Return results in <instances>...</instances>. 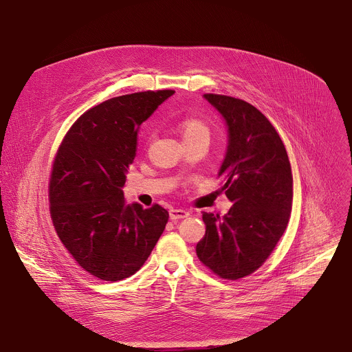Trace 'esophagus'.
Returning <instances> with one entry per match:
<instances>
[{
    "instance_id": "1",
    "label": "esophagus",
    "mask_w": 352,
    "mask_h": 352,
    "mask_svg": "<svg viewBox=\"0 0 352 352\" xmlns=\"http://www.w3.org/2000/svg\"><path fill=\"white\" fill-rule=\"evenodd\" d=\"M188 216H189V212L182 210V209H171L170 210L171 220H181V219H186Z\"/></svg>"
}]
</instances>
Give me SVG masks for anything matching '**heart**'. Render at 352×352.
<instances>
[{
    "label": "heart",
    "mask_w": 352,
    "mask_h": 352,
    "mask_svg": "<svg viewBox=\"0 0 352 352\" xmlns=\"http://www.w3.org/2000/svg\"><path fill=\"white\" fill-rule=\"evenodd\" d=\"M179 132L182 135V139H192L197 136H205L209 138V128L208 125L196 118H185L179 122Z\"/></svg>",
    "instance_id": "b5f03b06"
}]
</instances>
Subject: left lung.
I'll return each mask as SVG.
<instances>
[{"instance_id": "1", "label": "left lung", "mask_w": 352, "mask_h": 352, "mask_svg": "<svg viewBox=\"0 0 352 352\" xmlns=\"http://www.w3.org/2000/svg\"><path fill=\"white\" fill-rule=\"evenodd\" d=\"M228 132L219 177L232 202L220 217L204 213L206 234L196 245L199 261L227 280L258 270L283 236L292 208V173L287 150L270 121L243 100L204 94Z\"/></svg>"}]
</instances>
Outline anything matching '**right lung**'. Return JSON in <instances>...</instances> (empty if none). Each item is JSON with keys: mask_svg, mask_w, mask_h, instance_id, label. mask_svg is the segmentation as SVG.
Returning <instances> with one entry per match:
<instances>
[{"mask_svg": "<svg viewBox=\"0 0 352 352\" xmlns=\"http://www.w3.org/2000/svg\"><path fill=\"white\" fill-rule=\"evenodd\" d=\"M174 90L139 91L86 111L65 135L50 179V213L61 242L91 276L135 274L168 221L155 205H126L122 188L136 156L138 129Z\"/></svg>", "mask_w": 352, "mask_h": 352, "instance_id": "right-lung-1", "label": "right lung"}]
</instances>
